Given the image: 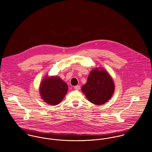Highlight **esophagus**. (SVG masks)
Masks as SVG:
<instances>
[{"instance_id":"obj_1","label":"esophagus","mask_w":152,"mask_h":152,"mask_svg":"<svg viewBox=\"0 0 152 152\" xmlns=\"http://www.w3.org/2000/svg\"><path fill=\"white\" fill-rule=\"evenodd\" d=\"M74 89L75 90H80V85H77L74 86Z\"/></svg>"}]
</instances>
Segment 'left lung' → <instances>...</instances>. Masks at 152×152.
<instances>
[{"label": "left lung", "instance_id": "8db88e82", "mask_svg": "<svg viewBox=\"0 0 152 152\" xmlns=\"http://www.w3.org/2000/svg\"><path fill=\"white\" fill-rule=\"evenodd\" d=\"M114 83L104 69L96 68L88 75V81L81 88L83 93L91 103L101 105L110 99L114 91Z\"/></svg>", "mask_w": 152, "mask_h": 152}]
</instances>
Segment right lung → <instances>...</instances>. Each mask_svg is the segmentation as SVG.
<instances>
[{
  "label": "right lung",
  "mask_w": 152,
  "mask_h": 152,
  "mask_svg": "<svg viewBox=\"0 0 152 152\" xmlns=\"http://www.w3.org/2000/svg\"><path fill=\"white\" fill-rule=\"evenodd\" d=\"M68 91V86L60 77L45 78L42 82L39 92L42 99L50 105H56L61 102Z\"/></svg>",
  "instance_id": "add662e5"
}]
</instances>
